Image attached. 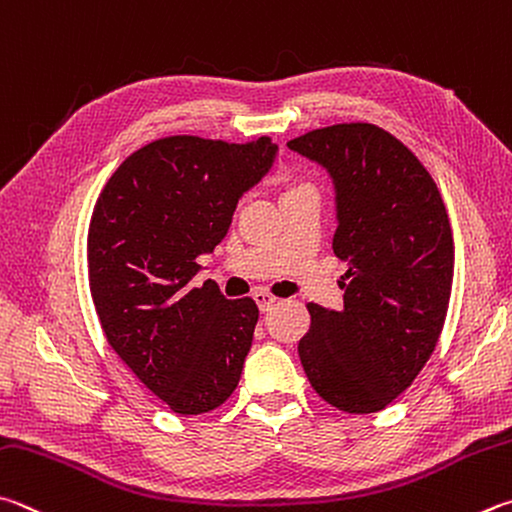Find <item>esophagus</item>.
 I'll use <instances>...</instances> for the list:
<instances>
[{
    "label": "esophagus",
    "mask_w": 512,
    "mask_h": 512,
    "mask_svg": "<svg viewBox=\"0 0 512 512\" xmlns=\"http://www.w3.org/2000/svg\"><path fill=\"white\" fill-rule=\"evenodd\" d=\"M253 300L257 302L259 311H262V313H268V311H271L273 306L277 304V297L268 295V293H264V291H257V293H253Z\"/></svg>",
    "instance_id": "1"
}]
</instances>
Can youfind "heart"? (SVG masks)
<instances>
[{
	"label": "heart",
	"instance_id": "heart-1",
	"mask_svg": "<svg viewBox=\"0 0 512 512\" xmlns=\"http://www.w3.org/2000/svg\"><path fill=\"white\" fill-rule=\"evenodd\" d=\"M306 188H309V185H304V183H288L284 194H291V192H297V190H306Z\"/></svg>",
	"mask_w": 512,
	"mask_h": 512
}]
</instances>
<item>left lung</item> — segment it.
Here are the masks:
<instances>
[{
  "label": "left lung",
  "mask_w": 512,
  "mask_h": 512,
  "mask_svg": "<svg viewBox=\"0 0 512 512\" xmlns=\"http://www.w3.org/2000/svg\"><path fill=\"white\" fill-rule=\"evenodd\" d=\"M288 147L331 176L333 253L349 266L340 311L309 304L297 345L306 378L342 412L385 410L441 336L454 275L448 212L421 161L376 125L313 129Z\"/></svg>",
  "instance_id": "8db88e82"
}]
</instances>
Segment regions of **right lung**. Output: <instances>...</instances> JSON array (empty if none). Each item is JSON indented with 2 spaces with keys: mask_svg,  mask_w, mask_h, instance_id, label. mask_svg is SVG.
<instances>
[{
  "mask_svg": "<svg viewBox=\"0 0 512 512\" xmlns=\"http://www.w3.org/2000/svg\"><path fill=\"white\" fill-rule=\"evenodd\" d=\"M277 145L167 136L111 174L89 226V286L111 345L154 396L183 416L235 392L257 304L226 300L199 257L215 250L239 199L264 179Z\"/></svg>",
  "mask_w": 512,
  "mask_h": 512,
  "instance_id": "obj_1",
  "label": "right lung"
}]
</instances>
